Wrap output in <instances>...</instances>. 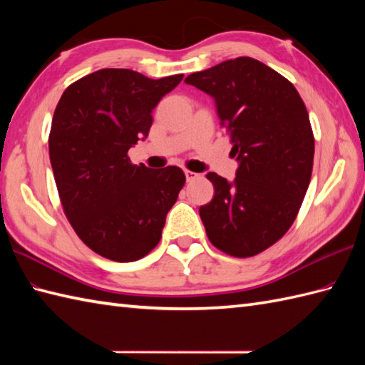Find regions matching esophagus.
Masks as SVG:
<instances>
[{
  "label": "esophagus",
  "mask_w": 365,
  "mask_h": 365,
  "mask_svg": "<svg viewBox=\"0 0 365 365\" xmlns=\"http://www.w3.org/2000/svg\"><path fill=\"white\" fill-rule=\"evenodd\" d=\"M185 177H187V182H191V180H195L197 174L192 173V170H185Z\"/></svg>",
  "instance_id": "34e87169"
}]
</instances>
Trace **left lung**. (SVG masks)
Here are the masks:
<instances>
[{
	"label": "left lung",
	"mask_w": 365,
	"mask_h": 365,
	"mask_svg": "<svg viewBox=\"0 0 365 365\" xmlns=\"http://www.w3.org/2000/svg\"><path fill=\"white\" fill-rule=\"evenodd\" d=\"M185 83L215 100L238 161L232 182L207 174L215 196L199 208L200 220L218 250L251 257L290 229L311 182L314 135L304 102L289 80L247 56L191 73Z\"/></svg>",
	"instance_id": "obj_1"
}]
</instances>
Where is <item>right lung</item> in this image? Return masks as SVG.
I'll use <instances>...</instances> for the list:
<instances>
[{
    "instance_id": "right-lung-1",
    "label": "right lung",
    "mask_w": 365,
    "mask_h": 365,
    "mask_svg": "<svg viewBox=\"0 0 365 365\" xmlns=\"http://www.w3.org/2000/svg\"><path fill=\"white\" fill-rule=\"evenodd\" d=\"M182 78L102 68L71 84L54 110L48 149L61 202L76 235L106 259L149 254L183 188L180 168L155 170L127 157L149 135L153 108Z\"/></svg>"
}]
</instances>
